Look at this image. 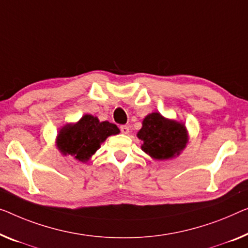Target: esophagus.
<instances>
[{
  "mask_svg": "<svg viewBox=\"0 0 248 248\" xmlns=\"http://www.w3.org/2000/svg\"><path fill=\"white\" fill-rule=\"evenodd\" d=\"M120 130H121V132H123L124 135H128L129 134V130H130V129H129L128 125H121Z\"/></svg>",
  "mask_w": 248,
  "mask_h": 248,
  "instance_id": "obj_1",
  "label": "esophagus"
}]
</instances>
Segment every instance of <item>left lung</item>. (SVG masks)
<instances>
[{
  "label": "left lung",
  "mask_w": 248,
  "mask_h": 248,
  "mask_svg": "<svg viewBox=\"0 0 248 248\" xmlns=\"http://www.w3.org/2000/svg\"><path fill=\"white\" fill-rule=\"evenodd\" d=\"M137 137L142 141L141 150L155 160L178 157L189 140L185 123L168 119L156 111L143 118Z\"/></svg>",
  "instance_id": "8db88e82"
}]
</instances>
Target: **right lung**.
Instances as JSON below:
<instances>
[{"mask_svg": "<svg viewBox=\"0 0 248 248\" xmlns=\"http://www.w3.org/2000/svg\"><path fill=\"white\" fill-rule=\"evenodd\" d=\"M119 128L109 121H100L92 114H83L77 123L64 124L55 138V146L63 156L87 162L101 143L110 136L118 135Z\"/></svg>", "mask_w": 248, "mask_h": 248, "instance_id": "obj_1", "label": "right lung"}]
</instances>
